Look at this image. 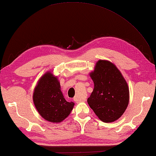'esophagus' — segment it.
<instances>
[{
	"label": "esophagus",
	"instance_id": "obj_1",
	"mask_svg": "<svg viewBox=\"0 0 156 156\" xmlns=\"http://www.w3.org/2000/svg\"><path fill=\"white\" fill-rule=\"evenodd\" d=\"M74 100L77 103H79V102H84L85 100L84 99H80L78 98V96H75L74 98Z\"/></svg>",
	"mask_w": 156,
	"mask_h": 156
}]
</instances>
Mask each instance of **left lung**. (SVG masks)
I'll return each instance as SVG.
<instances>
[{"label": "left lung", "instance_id": "obj_1", "mask_svg": "<svg viewBox=\"0 0 156 156\" xmlns=\"http://www.w3.org/2000/svg\"><path fill=\"white\" fill-rule=\"evenodd\" d=\"M94 90L87 100L100 120L112 122L124 113L129 100L128 83L121 72L111 62L99 60L90 72Z\"/></svg>", "mask_w": 156, "mask_h": 156}]
</instances>
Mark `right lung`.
Instances as JSON below:
<instances>
[{
  "label": "right lung",
  "instance_id": "1",
  "mask_svg": "<svg viewBox=\"0 0 156 156\" xmlns=\"http://www.w3.org/2000/svg\"><path fill=\"white\" fill-rule=\"evenodd\" d=\"M32 98L39 114L45 120L52 123L64 120L74 106V102H68L64 98L59 80L50 71L40 78Z\"/></svg>",
  "mask_w": 156,
  "mask_h": 156
}]
</instances>
